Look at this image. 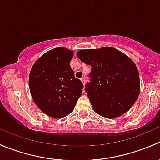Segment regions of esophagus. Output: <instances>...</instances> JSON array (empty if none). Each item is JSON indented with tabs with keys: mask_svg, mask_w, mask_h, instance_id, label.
I'll use <instances>...</instances> for the list:
<instances>
[{
	"mask_svg": "<svg viewBox=\"0 0 160 160\" xmlns=\"http://www.w3.org/2000/svg\"><path fill=\"white\" fill-rule=\"evenodd\" d=\"M85 80H86V79H85V77H82V78L80 79V80H81L82 83H83V84H84V83H85Z\"/></svg>",
	"mask_w": 160,
	"mask_h": 160,
	"instance_id": "esophagus-1",
	"label": "esophagus"
}]
</instances>
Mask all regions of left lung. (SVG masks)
Wrapping results in <instances>:
<instances>
[{"instance_id":"obj_1","label":"left lung","mask_w":160,"mask_h":160,"mask_svg":"<svg viewBox=\"0 0 160 160\" xmlns=\"http://www.w3.org/2000/svg\"><path fill=\"white\" fill-rule=\"evenodd\" d=\"M77 55L91 66L85 91L95 112L114 118L129 110L140 92L139 75L133 61L108 46L80 50Z\"/></svg>"}]
</instances>
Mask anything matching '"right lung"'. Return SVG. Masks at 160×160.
Returning a JSON list of instances; mask_svg holds the SVG:
<instances>
[{"label": "right lung", "instance_id": "obj_1", "mask_svg": "<svg viewBox=\"0 0 160 160\" xmlns=\"http://www.w3.org/2000/svg\"><path fill=\"white\" fill-rule=\"evenodd\" d=\"M73 52L56 48L43 54L32 67L29 89L36 105L47 115L60 118L73 111L83 83L70 67Z\"/></svg>", "mask_w": 160, "mask_h": 160}]
</instances>
